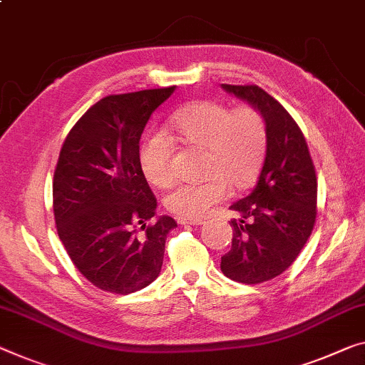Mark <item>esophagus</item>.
Returning <instances> with one entry per match:
<instances>
[{
	"label": "esophagus",
	"instance_id": "34e87169",
	"mask_svg": "<svg viewBox=\"0 0 365 365\" xmlns=\"http://www.w3.org/2000/svg\"><path fill=\"white\" fill-rule=\"evenodd\" d=\"M178 223H179V225H202V223H204V220H200V218L179 217L178 218Z\"/></svg>",
	"mask_w": 365,
	"mask_h": 365
}]
</instances>
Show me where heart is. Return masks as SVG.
<instances>
[{"label": "heart", "mask_w": 365, "mask_h": 365, "mask_svg": "<svg viewBox=\"0 0 365 365\" xmlns=\"http://www.w3.org/2000/svg\"><path fill=\"white\" fill-rule=\"evenodd\" d=\"M171 125L184 143L205 151L202 181L179 182L165 197L173 214L195 218L232 189H245L259 175L267 147V127L253 108L230 110L215 101H199L175 114ZM173 143L163 133H153L142 145L140 165L145 178L158 187L173 181Z\"/></svg>", "instance_id": "b5f03b06"}]
</instances>
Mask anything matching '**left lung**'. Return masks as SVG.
Instances as JSON below:
<instances>
[{"label":"left lung","mask_w":365,"mask_h":365,"mask_svg":"<svg viewBox=\"0 0 365 365\" xmlns=\"http://www.w3.org/2000/svg\"><path fill=\"white\" fill-rule=\"evenodd\" d=\"M248 103L267 127V147L251 194L230 205L232 250L220 269L241 284H259L282 274L310 238L317 218V176L299 125L280 103L257 86L222 85Z\"/></svg>","instance_id":"obj_1"}]
</instances>
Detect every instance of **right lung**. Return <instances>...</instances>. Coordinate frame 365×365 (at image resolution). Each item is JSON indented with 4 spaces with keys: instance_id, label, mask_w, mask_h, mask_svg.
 <instances>
[{
    "instance_id": "add662e5",
    "label": "right lung",
    "mask_w": 365,
    "mask_h": 365,
    "mask_svg": "<svg viewBox=\"0 0 365 365\" xmlns=\"http://www.w3.org/2000/svg\"><path fill=\"white\" fill-rule=\"evenodd\" d=\"M175 93L163 89L98 101L61 147L53 175V215L73 264L98 289L127 295L160 276L176 222L156 215L140 165V137Z\"/></svg>"
}]
</instances>
